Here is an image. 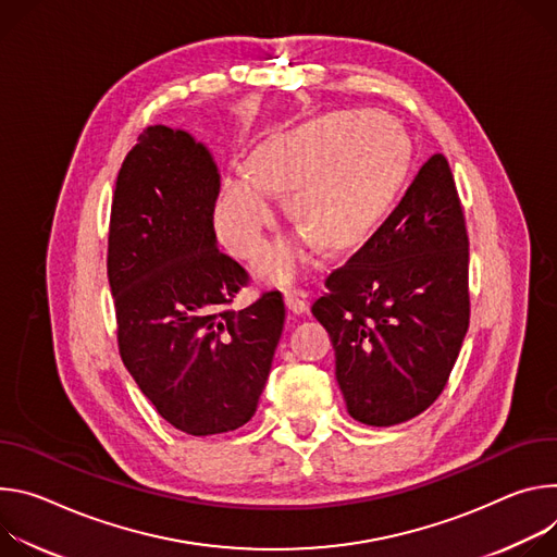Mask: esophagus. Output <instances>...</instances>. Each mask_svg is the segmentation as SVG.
Returning a JSON list of instances; mask_svg holds the SVG:
<instances>
[{"instance_id":"obj_1","label":"esophagus","mask_w":557,"mask_h":557,"mask_svg":"<svg viewBox=\"0 0 557 557\" xmlns=\"http://www.w3.org/2000/svg\"><path fill=\"white\" fill-rule=\"evenodd\" d=\"M285 305L292 314H302L307 310V305H310V300H307L305 289L289 287V289H285Z\"/></svg>"}]
</instances>
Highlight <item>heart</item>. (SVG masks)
<instances>
[{
	"mask_svg": "<svg viewBox=\"0 0 557 557\" xmlns=\"http://www.w3.org/2000/svg\"><path fill=\"white\" fill-rule=\"evenodd\" d=\"M405 141L383 114L345 110L307 121L270 141L252 172L234 170L214 206V227L227 250L252 259L278 221L274 195H292V214L332 250L354 245L387 210L405 174ZM312 236L298 232L270 245L257 270L285 283L312 259Z\"/></svg>",
	"mask_w": 557,
	"mask_h": 557,
	"instance_id": "1",
	"label": "heart"
}]
</instances>
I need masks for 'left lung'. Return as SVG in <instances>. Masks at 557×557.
<instances>
[{
    "label": "left lung",
    "instance_id": "left-lung-1",
    "mask_svg": "<svg viewBox=\"0 0 557 557\" xmlns=\"http://www.w3.org/2000/svg\"><path fill=\"white\" fill-rule=\"evenodd\" d=\"M312 314L354 420L392 426L443 394L469 330V236L451 168L431 157Z\"/></svg>",
    "mask_w": 557,
    "mask_h": 557
}]
</instances>
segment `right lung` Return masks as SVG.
Instances as JSON below:
<instances>
[{"mask_svg":"<svg viewBox=\"0 0 557 557\" xmlns=\"http://www.w3.org/2000/svg\"><path fill=\"white\" fill-rule=\"evenodd\" d=\"M219 188L203 144L150 126L121 163L110 210L121 360L161 418L190 436L255 416L285 325L276 289L230 307L250 274L216 247Z\"/></svg>","mask_w":557,"mask_h":557,"instance_id":"1","label":"right lung"}]
</instances>
